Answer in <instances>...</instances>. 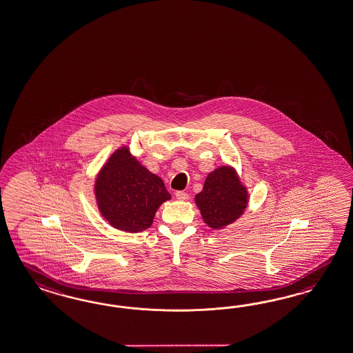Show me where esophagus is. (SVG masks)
<instances>
[{
    "label": "esophagus",
    "instance_id": "obj_1",
    "mask_svg": "<svg viewBox=\"0 0 353 353\" xmlns=\"http://www.w3.org/2000/svg\"><path fill=\"white\" fill-rule=\"evenodd\" d=\"M175 197L178 199H181V201H185V199H188V193H185V192H183V190H176L175 192Z\"/></svg>",
    "mask_w": 353,
    "mask_h": 353
}]
</instances>
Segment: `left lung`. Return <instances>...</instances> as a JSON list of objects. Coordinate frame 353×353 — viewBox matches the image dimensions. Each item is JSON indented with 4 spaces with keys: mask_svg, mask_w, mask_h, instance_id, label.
<instances>
[{
    "mask_svg": "<svg viewBox=\"0 0 353 353\" xmlns=\"http://www.w3.org/2000/svg\"><path fill=\"white\" fill-rule=\"evenodd\" d=\"M247 190L229 166L210 172L203 190L196 196L203 221L212 229L232 224L247 208Z\"/></svg>",
    "mask_w": 353,
    "mask_h": 353,
    "instance_id": "left-lung-1",
    "label": "left lung"
}]
</instances>
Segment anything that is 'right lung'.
<instances>
[{"label": "right lung", "mask_w": 353, "mask_h": 353, "mask_svg": "<svg viewBox=\"0 0 353 353\" xmlns=\"http://www.w3.org/2000/svg\"><path fill=\"white\" fill-rule=\"evenodd\" d=\"M97 205L110 225L129 233L152 225L160 205L172 199L163 181L121 147L102 168L94 185Z\"/></svg>", "instance_id": "obj_1"}]
</instances>
